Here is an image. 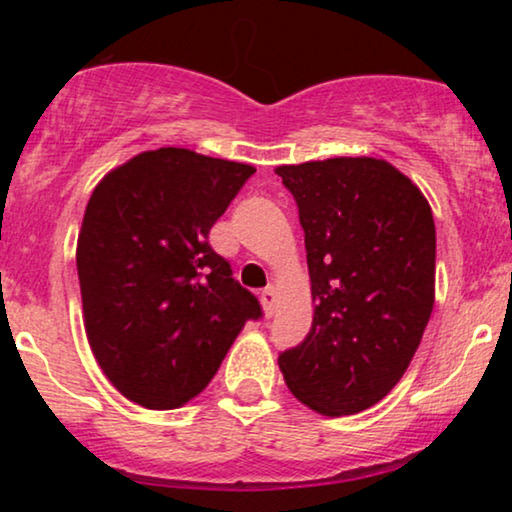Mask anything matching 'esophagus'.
<instances>
[{
  "mask_svg": "<svg viewBox=\"0 0 512 512\" xmlns=\"http://www.w3.org/2000/svg\"><path fill=\"white\" fill-rule=\"evenodd\" d=\"M261 303H263L265 317H272V314H275V307H277V289H275V286H268V289L261 293Z\"/></svg>",
  "mask_w": 512,
  "mask_h": 512,
  "instance_id": "esophagus-1",
  "label": "esophagus"
}]
</instances>
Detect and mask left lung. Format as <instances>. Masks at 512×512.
I'll use <instances>...</instances> for the list:
<instances>
[{
  "mask_svg": "<svg viewBox=\"0 0 512 512\" xmlns=\"http://www.w3.org/2000/svg\"><path fill=\"white\" fill-rule=\"evenodd\" d=\"M305 230L314 317L279 354L286 387L326 417L396 387L436 300V226L417 184L382 158L279 165Z\"/></svg>",
  "mask_w": 512,
  "mask_h": 512,
  "instance_id": "8db88e82",
  "label": "left lung"
}]
</instances>
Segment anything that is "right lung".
Returning <instances> with one entry per match:
<instances>
[{"label": "right lung", "mask_w": 512, "mask_h": 512, "mask_svg": "<svg viewBox=\"0 0 512 512\" xmlns=\"http://www.w3.org/2000/svg\"><path fill=\"white\" fill-rule=\"evenodd\" d=\"M254 165L165 146L102 177L76 242L83 326L107 380L149 410H174L212 382L254 293L209 247Z\"/></svg>", "instance_id": "add662e5"}]
</instances>
